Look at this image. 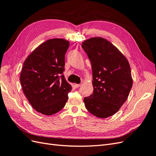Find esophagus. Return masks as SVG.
<instances>
[{"label": "esophagus", "instance_id": "obj_1", "mask_svg": "<svg viewBox=\"0 0 156 156\" xmlns=\"http://www.w3.org/2000/svg\"><path fill=\"white\" fill-rule=\"evenodd\" d=\"M82 84H83V82H81V84H75V87H76V88H79V87H81V86L82 85Z\"/></svg>", "mask_w": 156, "mask_h": 156}]
</instances>
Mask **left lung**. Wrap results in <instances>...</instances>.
<instances>
[{
	"label": "left lung",
	"mask_w": 156,
	"mask_h": 156,
	"mask_svg": "<svg viewBox=\"0 0 156 156\" xmlns=\"http://www.w3.org/2000/svg\"><path fill=\"white\" fill-rule=\"evenodd\" d=\"M82 48L90 61L93 94L84 98L87 109L98 118L115 115L126 102L133 85L129 62L105 38L91 37Z\"/></svg>",
	"instance_id": "obj_1"
}]
</instances>
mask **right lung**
Returning <instances> with one entry per match:
<instances>
[{
	"mask_svg": "<svg viewBox=\"0 0 156 156\" xmlns=\"http://www.w3.org/2000/svg\"><path fill=\"white\" fill-rule=\"evenodd\" d=\"M69 41L50 39L32 52L20 75L23 91L34 109L52 115L65 106L72 86L63 74Z\"/></svg>",
	"mask_w": 156,
	"mask_h": 156,
	"instance_id": "obj_1",
	"label": "right lung"
}]
</instances>
